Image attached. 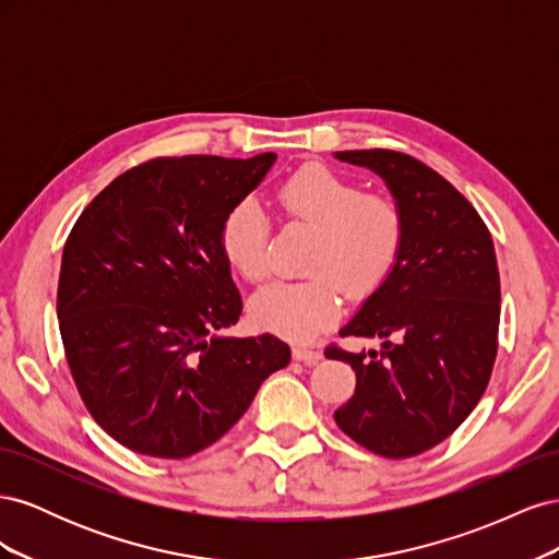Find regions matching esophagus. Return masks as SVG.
<instances>
[{
	"label": "esophagus",
	"instance_id": "34e87169",
	"mask_svg": "<svg viewBox=\"0 0 559 559\" xmlns=\"http://www.w3.org/2000/svg\"><path fill=\"white\" fill-rule=\"evenodd\" d=\"M294 359L312 366L321 359V352L319 349H308V347H294Z\"/></svg>",
	"mask_w": 559,
	"mask_h": 559
}]
</instances>
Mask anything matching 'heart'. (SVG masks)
I'll return each mask as SVG.
<instances>
[{"instance_id": "heart-1", "label": "heart", "mask_w": 559, "mask_h": 559, "mask_svg": "<svg viewBox=\"0 0 559 559\" xmlns=\"http://www.w3.org/2000/svg\"><path fill=\"white\" fill-rule=\"evenodd\" d=\"M277 205L289 222L317 233L300 282H277L253 296L251 312L267 331L292 341H312L341 314V286L352 298H366L392 275L408 218L394 198L366 193L326 165H306L277 186ZM273 226L257 200H240L224 216L222 249L230 265L259 284L273 275Z\"/></svg>"}]
</instances>
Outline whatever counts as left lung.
Segmentation results:
<instances>
[{
  "mask_svg": "<svg viewBox=\"0 0 559 559\" xmlns=\"http://www.w3.org/2000/svg\"><path fill=\"white\" fill-rule=\"evenodd\" d=\"M370 167L408 218L396 267L341 331L382 337L380 349L326 347L357 373L354 396L335 411L352 441L389 460L427 452L462 425L492 378L501 312L492 235L454 186L392 148L337 151Z\"/></svg>",
  "mask_w": 559,
  "mask_h": 559,
  "instance_id": "left-lung-1",
  "label": "left lung"
}]
</instances>
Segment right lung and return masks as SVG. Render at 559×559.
I'll return each instance as SVG.
<instances>
[{"instance_id": "right-lung-1", "label": "right lung", "mask_w": 559, "mask_h": 559, "mask_svg": "<svg viewBox=\"0 0 559 559\" xmlns=\"http://www.w3.org/2000/svg\"><path fill=\"white\" fill-rule=\"evenodd\" d=\"M275 154L158 156L118 175L62 249L58 324L93 419L118 443L183 460L216 443L292 361L275 335H224L242 314L222 249L228 210Z\"/></svg>"}]
</instances>
